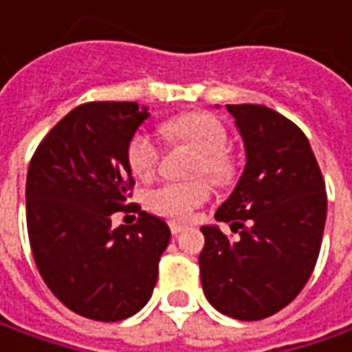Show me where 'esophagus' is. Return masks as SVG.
<instances>
[{
	"label": "esophagus",
	"instance_id": "34e87169",
	"mask_svg": "<svg viewBox=\"0 0 352 352\" xmlns=\"http://www.w3.org/2000/svg\"><path fill=\"white\" fill-rule=\"evenodd\" d=\"M184 229H186L184 225H180V223H170V233H172V235H180V233H182Z\"/></svg>",
	"mask_w": 352,
	"mask_h": 352
}]
</instances>
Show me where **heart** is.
<instances>
[{
    "instance_id": "obj_1",
    "label": "heart",
    "mask_w": 352,
    "mask_h": 352,
    "mask_svg": "<svg viewBox=\"0 0 352 352\" xmlns=\"http://www.w3.org/2000/svg\"><path fill=\"white\" fill-rule=\"evenodd\" d=\"M162 135L170 144L184 142L197 151L194 162L196 174H208L217 184L229 182L235 176V158L229 153V133L217 117L194 111L172 117L162 123ZM129 170L146 180L151 178L160 164L162 151L156 139L146 131H137L125 148ZM211 188L206 178L182 180V182H164L151 188L144 194L146 208L172 221H188L197 208L210 199Z\"/></svg>"
}]
</instances>
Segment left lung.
Masks as SVG:
<instances>
[{"instance_id": "8db88e82", "label": "left lung", "mask_w": 352, "mask_h": 352, "mask_svg": "<svg viewBox=\"0 0 352 352\" xmlns=\"http://www.w3.org/2000/svg\"><path fill=\"white\" fill-rule=\"evenodd\" d=\"M247 148L235 192L215 211L231 223L201 227L199 276L210 304L225 316L258 321L302 292L318 263L327 194L304 131L266 105H225Z\"/></svg>"}]
</instances>
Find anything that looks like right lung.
Here are the masks:
<instances>
[{
	"mask_svg": "<svg viewBox=\"0 0 352 352\" xmlns=\"http://www.w3.org/2000/svg\"><path fill=\"white\" fill-rule=\"evenodd\" d=\"M148 117L135 102L74 107L36 146L27 172V231L33 258L50 292L68 309L96 321L135 316L155 290L170 241L160 217L139 213L111 227L135 180L125 148Z\"/></svg>",
	"mask_w": 352,
	"mask_h": 352,
	"instance_id": "1",
	"label": "right lung"
}]
</instances>
